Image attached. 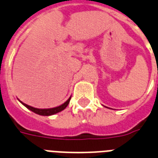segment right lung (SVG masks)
<instances>
[{"instance_id": "1", "label": "right lung", "mask_w": 158, "mask_h": 158, "mask_svg": "<svg viewBox=\"0 0 158 158\" xmlns=\"http://www.w3.org/2000/svg\"><path fill=\"white\" fill-rule=\"evenodd\" d=\"M71 100V97L67 99V101L65 102L64 104H63L62 105L59 106V107H56V108H45V109H39V108H35L34 107H31L30 105H27V104H24L21 101L22 104L24 106H26V108H29L30 110H31L32 112H35V113L38 114V115H41V116H50V115H54V114H56L58 112L63 111V109L67 108V106L68 105L69 102Z\"/></svg>"}]
</instances>
